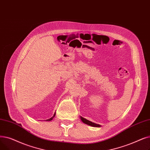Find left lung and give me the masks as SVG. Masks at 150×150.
<instances>
[{"instance_id": "8db88e82", "label": "left lung", "mask_w": 150, "mask_h": 150, "mask_svg": "<svg viewBox=\"0 0 150 150\" xmlns=\"http://www.w3.org/2000/svg\"><path fill=\"white\" fill-rule=\"evenodd\" d=\"M80 118H81V121L83 123L86 124V125H90V126H91L92 127H101V126L100 125H98V124H96V123H93V122H90V121L83 118L82 117H81Z\"/></svg>"}]
</instances>
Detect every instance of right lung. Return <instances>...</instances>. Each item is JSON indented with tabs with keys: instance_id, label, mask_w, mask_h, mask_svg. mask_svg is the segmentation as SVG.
<instances>
[{
	"instance_id": "add662e5",
	"label": "right lung",
	"mask_w": 150,
	"mask_h": 150,
	"mask_svg": "<svg viewBox=\"0 0 150 150\" xmlns=\"http://www.w3.org/2000/svg\"><path fill=\"white\" fill-rule=\"evenodd\" d=\"M55 112L54 113V115L52 116V117H51V118H49V119H47V120H46V121H47V122H49V121H51L53 118H54V117H55Z\"/></svg>"
}]
</instances>
